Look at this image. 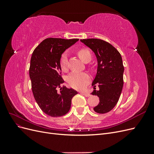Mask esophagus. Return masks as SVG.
Segmentation results:
<instances>
[{"label": "esophagus", "instance_id": "esophagus-1", "mask_svg": "<svg viewBox=\"0 0 154 154\" xmlns=\"http://www.w3.org/2000/svg\"><path fill=\"white\" fill-rule=\"evenodd\" d=\"M82 94H83L84 95L85 97H88V96H91V94H88V92H82Z\"/></svg>", "mask_w": 154, "mask_h": 154}]
</instances>
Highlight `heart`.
<instances>
[{
	"label": "heart",
	"mask_w": 154,
	"mask_h": 154,
	"mask_svg": "<svg viewBox=\"0 0 154 154\" xmlns=\"http://www.w3.org/2000/svg\"><path fill=\"white\" fill-rule=\"evenodd\" d=\"M79 57L83 62H86L91 60V54L87 49H80L78 52ZM67 54L64 53L60 58V66L63 70H66L67 68ZM90 76L88 74L85 72H72L67 77V82L72 87L76 89H82L90 81Z\"/></svg>",
	"instance_id": "b5f03b06"
}]
</instances>
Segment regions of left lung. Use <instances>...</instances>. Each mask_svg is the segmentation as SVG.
<instances>
[{
  "mask_svg": "<svg viewBox=\"0 0 154 154\" xmlns=\"http://www.w3.org/2000/svg\"><path fill=\"white\" fill-rule=\"evenodd\" d=\"M94 52L97 62L91 94L99 97L100 103L94 107L97 113L109 112L117 104L123 86L124 67L122 56L114 46L97 38L80 40ZM99 89L95 90V85Z\"/></svg>",
  "mask_w": 154,
  "mask_h": 154,
  "instance_id": "8db88e82",
  "label": "left lung"
}]
</instances>
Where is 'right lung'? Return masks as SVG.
<instances>
[{
  "mask_svg": "<svg viewBox=\"0 0 154 154\" xmlns=\"http://www.w3.org/2000/svg\"><path fill=\"white\" fill-rule=\"evenodd\" d=\"M78 39L49 38L43 40L32 54L29 77L32 94L37 104L45 114L60 117L70 110L71 100L78 92L66 86L60 76V58L67 49ZM60 88L58 92L57 88Z\"/></svg>",
  "mask_w": 154,
  "mask_h": 154,
  "instance_id": "obj_1",
  "label": "right lung"
}]
</instances>
